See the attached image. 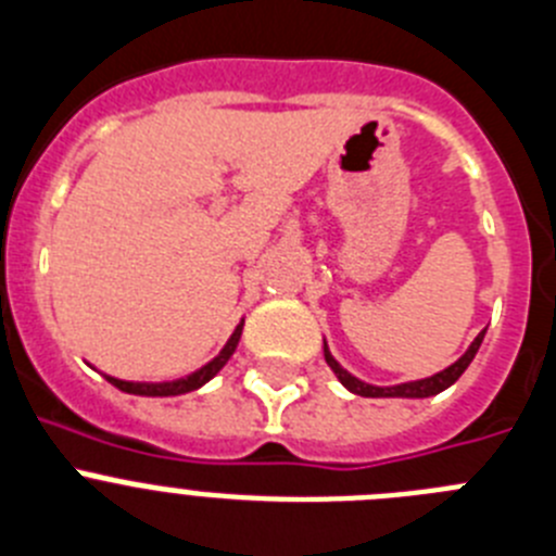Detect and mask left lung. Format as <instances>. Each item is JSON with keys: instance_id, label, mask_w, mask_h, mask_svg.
I'll return each mask as SVG.
<instances>
[{"instance_id": "1", "label": "left lung", "mask_w": 556, "mask_h": 556, "mask_svg": "<svg viewBox=\"0 0 556 556\" xmlns=\"http://www.w3.org/2000/svg\"><path fill=\"white\" fill-rule=\"evenodd\" d=\"M482 340H484V332H479L477 338H473L471 346H468V352H465L457 363H452L448 368H443V371L432 374V377H427V379H415V382L390 384V388H379V384H368V382H363V379L352 377V374H349L346 368H343V365H340L332 354H329L327 340H324V359H327V365L334 371V377L340 379V384H343L346 390H352V393H357V396H365V399H427V396H438V393H443V390L452 388V384L463 377L465 368H468V365H471V359L477 357L479 346H482Z\"/></svg>"}]
</instances>
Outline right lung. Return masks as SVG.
<instances>
[{"label": "right lung", "instance_id": "1", "mask_svg": "<svg viewBox=\"0 0 556 556\" xmlns=\"http://www.w3.org/2000/svg\"><path fill=\"white\" fill-rule=\"evenodd\" d=\"M241 332H243V321L235 327L232 338L227 340V346H224L216 357L210 359L207 365H202L199 371L188 374V377H182V379H174V382H127V379L108 377V374H104V379H108L110 384H116L118 390H124V393H132V396H182V393L199 390L204 382H210V379L222 371L224 365H227V359L235 354V349H238Z\"/></svg>", "mask_w": 556, "mask_h": 556}]
</instances>
